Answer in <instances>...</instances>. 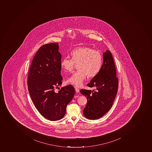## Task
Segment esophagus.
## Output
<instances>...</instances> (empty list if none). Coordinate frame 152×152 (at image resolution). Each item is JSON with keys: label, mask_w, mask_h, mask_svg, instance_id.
I'll return each mask as SVG.
<instances>
[{"label": "esophagus", "mask_w": 152, "mask_h": 152, "mask_svg": "<svg viewBox=\"0 0 152 152\" xmlns=\"http://www.w3.org/2000/svg\"><path fill=\"white\" fill-rule=\"evenodd\" d=\"M75 91H76V92H77V93H78V92H79V88H75Z\"/></svg>", "instance_id": "1"}]
</instances>
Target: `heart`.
<instances>
[{
	"label": "heart",
	"instance_id": "b5f03b06",
	"mask_svg": "<svg viewBox=\"0 0 152 152\" xmlns=\"http://www.w3.org/2000/svg\"><path fill=\"white\" fill-rule=\"evenodd\" d=\"M70 59L64 58L61 66L65 72L71 73L75 64L78 70L67 80V83L75 87H81L87 76L93 78L98 74L102 66V56L98 50L91 48L82 47L75 48L71 52Z\"/></svg>",
	"mask_w": 152,
	"mask_h": 152
}]
</instances>
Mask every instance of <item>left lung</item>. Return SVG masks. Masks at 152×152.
<instances>
[{
  "label": "left lung",
  "mask_w": 152,
  "mask_h": 152,
  "mask_svg": "<svg viewBox=\"0 0 152 152\" xmlns=\"http://www.w3.org/2000/svg\"><path fill=\"white\" fill-rule=\"evenodd\" d=\"M103 61L98 74L87 86L93 91L81 89L80 92L87 97V105L83 110L85 117L95 120L107 113L114 103L118 87V80L112 55L108 50L103 54Z\"/></svg>",
  "instance_id": "left-lung-1"
}]
</instances>
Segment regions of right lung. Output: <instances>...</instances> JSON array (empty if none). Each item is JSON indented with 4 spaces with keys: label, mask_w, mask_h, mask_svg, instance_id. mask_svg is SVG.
Listing matches in <instances>:
<instances>
[{
    "label": "right lung",
    "mask_w": 152,
    "mask_h": 152,
    "mask_svg": "<svg viewBox=\"0 0 152 152\" xmlns=\"http://www.w3.org/2000/svg\"><path fill=\"white\" fill-rule=\"evenodd\" d=\"M61 58L58 43L43 45L34 55L28 72V91L34 104L50 121L64 118L75 93L71 85L62 87L57 93L54 91L62 84Z\"/></svg>",
    "instance_id": "add662e5"
}]
</instances>
